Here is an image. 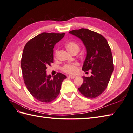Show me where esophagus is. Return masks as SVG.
Here are the masks:
<instances>
[{"mask_svg":"<svg viewBox=\"0 0 133 133\" xmlns=\"http://www.w3.org/2000/svg\"><path fill=\"white\" fill-rule=\"evenodd\" d=\"M69 77L71 78V79H74V78H76V76H75V75H69Z\"/></svg>","mask_w":133,"mask_h":133,"instance_id":"34e87169","label":"esophagus"}]
</instances>
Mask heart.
Returning a JSON list of instances; mask_svg holds the SVG:
<instances>
[{
  "label": "heart",
  "mask_w": 133,
  "mask_h": 133,
  "mask_svg": "<svg viewBox=\"0 0 133 133\" xmlns=\"http://www.w3.org/2000/svg\"><path fill=\"white\" fill-rule=\"evenodd\" d=\"M65 47L68 51L70 53H78L80 49L79 44L75 41H69L65 44ZM57 50L55 51V55L57 54ZM79 64L77 63L67 64L64 65L62 68L64 72L69 74H75L77 73Z\"/></svg>",
  "instance_id": "obj_1"
}]
</instances>
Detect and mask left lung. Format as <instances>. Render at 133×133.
<instances>
[{"instance_id":"obj_1","label":"left lung","mask_w":133,"mask_h":133,"mask_svg":"<svg viewBox=\"0 0 133 133\" xmlns=\"http://www.w3.org/2000/svg\"><path fill=\"white\" fill-rule=\"evenodd\" d=\"M82 40L87 50L82 70H91L90 77L83 76L79 91L87 98H95L106 89L114 70L111 49L102 35L82 28L69 32Z\"/></svg>"}]
</instances>
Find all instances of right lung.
Instances as JSON below:
<instances>
[{"label":"right lung","mask_w":133,"mask_h":133,"mask_svg":"<svg viewBox=\"0 0 133 133\" xmlns=\"http://www.w3.org/2000/svg\"><path fill=\"white\" fill-rule=\"evenodd\" d=\"M65 33H43L28 41L21 60L23 77L27 89L34 98L43 103L53 101L59 94L66 76L60 73L51 78L47 66L53 63V48Z\"/></svg>","instance_id":"add662e5"}]
</instances>
